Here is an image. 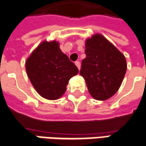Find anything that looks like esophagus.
Instances as JSON below:
<instances>
[{"mask_svg":"<svg viewBox=\"0 0 146 146\" xmlns=\"http://www.w3.org/2000/svg\"><path fill=\"white\" fill-rule=\"evenodd\" d=\"M75 65H76V67L78 68V70H80V62H79V61H76V62H75Z\"/></svg>","mask_w":146,"mask_h":146,"instance_id":"34e87169","label":"esophagus"}]
</instances>
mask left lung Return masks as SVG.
I'll list each match as a JSON object with an SVG mask.
<instances>
[{
    "instance_id": "obj_1",
    "label": "left lung",
    "mask_w": 146,
    "mask_h": 146,
    "mask_svg": "<svg viewBox=\"0 0 146 146\" xmlns=\"http://www.w3.org/2000/svg\"><path fill=\"white\" fill-rule=\"evenodd\" d=\"M86 58L81 62L80 74L88 92L97 100L111 98L119 90L126 72V58L101 35L86 40Z\"/></svg>"
}]
</instances>
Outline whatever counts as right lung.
I'll list each match as a JSON object with an SVG mask.
<instances>
[{
    "label": "right lung",
    "mask_w": 146,
    "mask_h": 146,
    "mask_svg": "<svg viewBox=\"0 0 146 146\" xmlns=\"http://www.w3.org/2000/svg\"><path fill=\"white\" fill-rule=\"evenodd\" d=\"M26 70L38 93L47 100L61 97L70 78L78 73L77 67L56 41L42 42L27 58Z\"/></svg>",
    "instance_id": "add662e5"
}]
</instances>
